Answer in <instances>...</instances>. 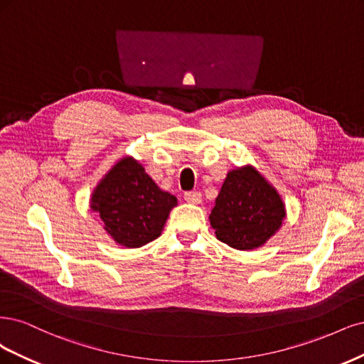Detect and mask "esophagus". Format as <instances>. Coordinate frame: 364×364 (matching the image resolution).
<instances>
[{
  "label": "esophagus",
  "instance_id": "esophagus-1",
  "mask_svg": "<svg viewBox=\"0 0 364 364\" xmlns=\"http://www.w3.org/2000/svg\"><path fill=\"white\" fill-rule=\"evenodd\" d=\"M184 199L191 204H199L203 201V195H201V192H198V191H189V192L184 193Z\"/></svg>",
  "mask_w": 364,
  "mask_h": 364
}]
</instances>
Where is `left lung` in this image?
Segmentation results:
<instances>
[{"label":"left lung","mask_w":364,"mask_h":364,"mask_svg":"<svg viewBox=\"0 0 364 364\" xmlns=\"http://www.w3.org/2000/svg\"><path fill=\"white\" fill-rule=\"evenodd\" d=\"M284 216V204L277 191L248 166L228 172L210 215V224L220 242L250 251L271 239Z\"/></svg>","instance_id":"obj_1"}]
</instances>
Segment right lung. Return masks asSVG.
<instances>
[{
  "label": "right lung",
  "instance_id": "obj_1",
  "mask_svg": "<svg viewBox=\"0 0 364 364\" xmlns=\"http://www.w3.org/2000/svg\"><path fill=\"white\" fill-rule=\"evenodd\" d=\"M177 198L163 192L132 157L116 163L93 191L90 208L104 230L127 248H139L160 236Z\"/></svg>",
  "mask_w": 364,
  "mask_h": 364
}]
</instances>
